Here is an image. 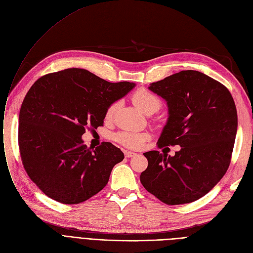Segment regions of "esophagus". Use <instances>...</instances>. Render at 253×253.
Here are the masks:
<instances>
[{"label": "esophagus", "mask_w": 253, "mask_h": 253, "mask_svg": "<svg viewBox=\"0 0 253 253\" xmlns=\"http://www.w3.org/2000/svg\"><path fill=\"white\" fill-rule=\"evenodd\" d=\"M125 156L127 157V158H130V157L136 156V153L135 152H131V151H125Z\"/></svg>", "instance_id": "obj_1"}]
</instances>
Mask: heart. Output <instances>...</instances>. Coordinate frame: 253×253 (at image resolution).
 <instances>
[{"instance_id": "b5f03b06", "label": "heart", "mask_w": 253, "mask_h": 253, "mask_svg": "<svg viewBox=\"0 0 253 253\" xmlns=\"http://www.w3.org/2000/svg\"><path fill=\"white\" fill-rule=\"evenodd\" d=\"M131 100L135 103V105L146 114L156 112L161 106V102L159 98L145 87H139L137 91L133 92ZM117 107L118 102H114L108 106L105 112L106 120H110V118L113 117ZM150 138L151 135L149 132L128 130H121L116 132L113 136L115 142L121 144L124 147L129 148V149H139V148H141L144 145L145 142L150 140Z\"/></svg>"}]
</instances>
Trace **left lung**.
<instances>
[{"mask_svg":"<svg viewBox=\"0 0 253 253\" xmlns=\"http://www.w3.org/2000/svg\"><path fill=\"white\" fill-rule=\"evenodd\" d=\"M150 90L166 99L169 121L158 147L181 146L174 156L144 153V188L169 205L196 201L227 172L238 117L234 99L219 82L196 70H183L156 83Z\"/></svg>","mask_w":253,"mask_h":253,"instance_id":"1","label":"left lung"}]
</instances>
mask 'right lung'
<instances>
[{
  "instance_id": "add662e5",
  "label": "right lung",
  "mask_w": 253,
  "mask_h": 253,
  "mask_svg": "<svg viewBox=\"0 0 253 253\" xmlns=\"http://www.w3.org/2000/svg\"><path fill=\"white\" fill-rule=\"evenodd\" d=\"M133 86L80 68L46 74L32 85L20 108L18 145L26 173L43 194L78 204L107 185L124 153L109 142L91 151L82 136L103 126L108 106Z\"/></svg>"
}]
</instances>
